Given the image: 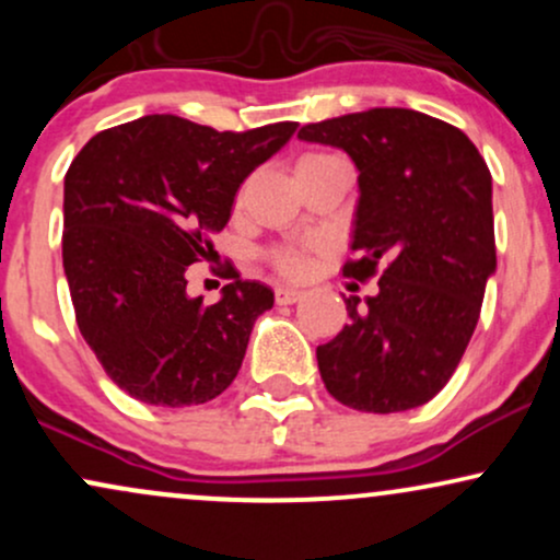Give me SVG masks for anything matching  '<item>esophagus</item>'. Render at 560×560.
I'll return each mask as SVG.
<instances>
[{
  "label": "esophagus",
  "instance_id": "34e87169",
  "mask_svg": "<svg viewBox=\"0 0 560 560\" xmlns=\"http://www.w3.org/2000/svg\"><path fill=\"white\" fill-rule=\"evenodd\" d=\"M273 294H276V302H279V305H294V302L302 300L300 289H292V287H276Z\"/></svg>",
  "mask_w": 560,
  "mask_h": 560
}]
</instances>
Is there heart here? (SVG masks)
I'll use <instances>...</instances> for the list:
<instances>
[{"mask_svg": "<svg viewBox=\"0 0 560 560\" xmlns=\"http://www.w3.org/2000/svg\"><path fill=\"white\" fill-rule=\"evenodd\" d=\"M324 158H331V155H326V152H307V155H302L298 160V168H302V165L318 163V160ZM316 253H318L316 244H279V247H273L271 253H268V262H271L273 271L287 276V279H302V276L311 273Z\"/></svg>", "mask_w": 560, "mask_h": 560, "instance_id": "heart-1", "label": "heart"}]
</instances>
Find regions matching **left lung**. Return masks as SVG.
<instances>
[{"label":"left lung","instance_id":"8db88e82","mask_svg":"<svg viewBox=\"0 0 560 560\" xmlns=\"http://www.w3.org/2000/svg\"><path fill=\"white\" fill-rule=\"evenodd\" d=\"M358 165L347 279H378L376 298L318 345L334 400L363 413L429 402L464 358L494 271L492 176L460 128L405 107H374L300 128Z\"/></svg>","mask_w":560,"mask_h":560}]
</instances>
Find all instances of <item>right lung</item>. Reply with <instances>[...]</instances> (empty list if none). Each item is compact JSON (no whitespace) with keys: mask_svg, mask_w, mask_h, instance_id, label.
I'll list each match as a JSON object with an SVG mask.
<instances>
[{"mask_svg":"<svg viewBox=\"0 0 560 560\" xmlns=\"http://www.w3.org/2000/svg\"><path fill=\"white\" fill-rule=\"evenodd\" d=\"M294 120L215 131L144 115L100 131L66 173L62 266L81 337L137 400L202 405L240 374L255 318L273 305L258 281L226 276L223 298L186 294V268L213 253L236 189L294 133Z\"/></svg>","mask_w":560,"mask_h":560,"instance_id":"obj_1","label":"right lung"}]
</instances>
